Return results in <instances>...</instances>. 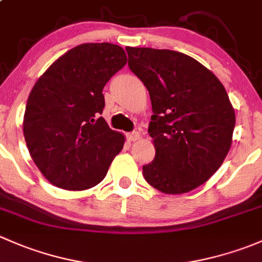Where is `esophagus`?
Wrapping results in <instances>:
<instances>
[{"instance_id":"34e87169","label":"esophagus","mask_w":262,"mask_h":262,"mask_svg":"<svg viewBox=\"0 0 262 262\" xmlns=\"http://www.w3.org/2000/svg\"><path fill=\"white\" fill-rule=\"evenodd\" d=\"M126 137H128V139L130 142H136L141 138V133H139V132H132V133H129Z\"/></svg>"}]
</instances>
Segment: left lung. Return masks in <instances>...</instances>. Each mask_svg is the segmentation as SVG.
<instances>
[{
  "label": "left lung",
  "instance_id": "obj_1",
  "mask_svg": "<svg viewBox=\"0 0 262 262\" xmlns=\"http://www.w3.org/2000/svg\"><path fill=\"white\" fill-rule=\"evenodd\" d=\"M128 66L149 92L148 133L155 160L143 166L150 186L184 194L209 180L232 144L236 115L221 81L194 58L168 49L126 47Z\"/></svg>",
  "mask_w": 262,
  "mask_h": 262
}]
</instances>
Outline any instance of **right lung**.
Returning a JSON list of instances; mask_svg holds the SVG:
<instances>
[{
  "label": "right lung",
  "mask_w": 262,
  "mask_h": 262,
  "mask_svg": "<svg viewBox=\"0 0 262 262\" xmlns=\"http://www.w3.org/2000/svg\"><path fill=\"white\" fill-rule=\"evenodd\" d=\"M126 64L121 47L86 43L68 50L36 81L24 115V137L50 184L86 190L104 180L124 136L100 114L102 89Z\"/></svg>",
  "instance_id": "right-lung-1"
}]
</instances>
